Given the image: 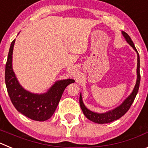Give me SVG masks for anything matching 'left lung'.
I'll list each match as a JSON object with an SVG mask.
<instances>
[{
  "label": "left lung",
  "instance_id": "obj_1",
  "mask_svg": "<svg viewBox=\"0 0 148 148\" xmlns=\"http://www.w3.org/2000/svg\"><path fill=\"white\" fill-rule=\"evenodd\" d=\"M123 36L125 38L127 42L131 46L133 49L137 53V69H136V73H137V79L136 82L135 87L133 88V91L131 93L128 95V97L124 100L122 103L120 104L119 106L116 107V108L110 110L105 112V113H95L92 111L86 108V106L84 105L82 100V93H80V98H79V103H80L81 108H82L83 113L84 116L88 119L90 121H93L95 123H98V124H106V123H110L112 121L117 120L120 119L121 116H123L125 113L128 111V110L130 109V106L133 104V101L135 99L136 96L137 95V92L138 91V88H139V84H140V59H139V56L137 52L136 49L135 47V45L133 44V40H131L130 37L124 31H121Z\"/></svg>",
  "mask_w": 148,
  "mask_h": 148
}]
</instances>
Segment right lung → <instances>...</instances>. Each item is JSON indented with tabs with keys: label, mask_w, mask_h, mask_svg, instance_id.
Instances as JSON below:
<instances>
[{
	"label": "right lung",
	"mask_w": 148,
	"mask_h": 148,
	"mask_svg": "<svg viewBox=\"0 0 148 148\" xmlns=\"http://www.w3.org/2000/svg\"><path fill=\"white\" fill-rule=\"evenodd\" d=\"M15 42V39L10 46L5 70V82L8 94L19 113L35 121H46L56 111L65 88L75 81L70 78L57 81L44 93H34L25 90L20 84L12 69Z\"/></svg>",
	"instance_id": "add662e5"
}]
</instances>
